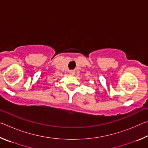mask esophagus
Wrapping results in <instances>:
<instances>
[{"mask_svg":"<svg viewBox=\"0 0 148 148\" xmlns=\"http://www.w3.org/2000/svg\"><path fill=\"white\" fill-rule=\"evenodd\" d=\"M74 74H75V72L74 71H70V74H71V76H74Z\"/></svg>","mask_w":148,"mask_h":148,"instance_id":"esophagus-1","label":"esophagus"}]
</instances>
